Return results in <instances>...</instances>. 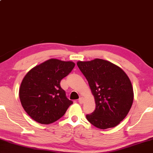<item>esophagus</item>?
I'll list each match as a JSON object with an SVG mask.
<instances>
[{
  "instance_id": "esophagus-1",
  "label": "esophagus",
  "mask_w": 153,
  "mask_h": 153,
  "mask_svg": "<svg viewBox=\"0 0 153 153\" xmlns=\"http://www.w3.org/2000/svg\"><path fill=\"white\" fill-rule=\"evenodd\" d=\"M84 102V99L83 97H80L79 99V102L81 103V104H82V103H83Z\"/></svg>"
}]
</instances>
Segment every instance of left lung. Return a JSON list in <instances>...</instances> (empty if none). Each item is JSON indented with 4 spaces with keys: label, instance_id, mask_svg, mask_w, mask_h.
Here are the masks:
<instances>
[{
    "label": "left lung",
    "instance_id": "left-lung-1",
    "mask_svg": "<svg viewBox=\"0 0 153 153\" xmlns=\"http://www.w3.org/2000/svg\"><path fill=\"white\" fill-rule=\"evenodd\" d=\"M94 96L96 109L86 118L100 129L113 128L123 120L131 109L133 90L128 76L108 61L95 59L77 62Z\"/></svg>",
    "mask_w": 153,
    "mask_h": 153
}]
</instances>
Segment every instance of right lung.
<instances>
[{
	"mask_svg": "<svg viewBox=\"0 0 153 153\" xmlns=\"http://www.w3.org/2000/svg\"><path fill=\"white\" fill-rule=\"evenodd\" d=\"M72 62L51 59L25 75L19 97L25 111L37 123L49 124L61 118L72 101L68 99L60 82L71 72Z\"/></svg>",
	"mask_w": 153,
	"mask_h": 153,
	"instance_id": "add662e5",
	"label": "right lung"
}]
</instances>
